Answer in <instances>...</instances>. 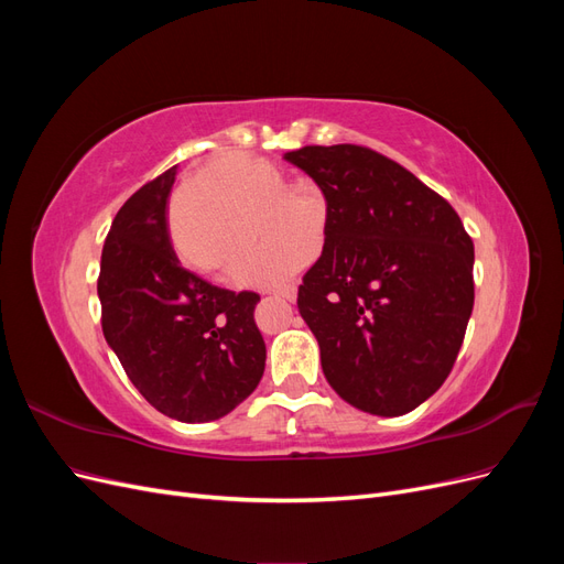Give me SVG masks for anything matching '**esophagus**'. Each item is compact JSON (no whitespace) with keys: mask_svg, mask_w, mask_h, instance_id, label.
Returning a JSON list of instances; mask_svg holds the SVG:
<instances>
[{"mask_svg":"<svg viewBox=\"0 0 564 564\" xmlns=\"http://www.w3.org/2000/svg\"><path fill=\"white\" fill-rule=\"evenodd\" d=\"M272 294L280 296V299H284V301H289V303H294V301H296V286H294V284H289V286L275 289V292H272Z\"/></svg>","mask_w":564,"mask_h":564,"instance_id":"1","label":"esophagus"}]
</instances>
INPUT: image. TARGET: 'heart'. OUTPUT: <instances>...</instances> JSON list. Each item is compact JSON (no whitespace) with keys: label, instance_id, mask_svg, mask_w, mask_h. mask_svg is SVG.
<instances>
[{"label":"heart","instance_id":"1","mask_svg":"<svg viewBox=\"0 0 564 564\" xmlns=\"http://www.w3.org/2000/svg\"><path fill=\"white\" fill-rule=\"evenodd\" d=\"M278 166L242 152L218 158L195 191L172 204V240L185 265L218 278L249 253L256 235L265 251L235 270L245 284H278L311 259L324 232V214L294 197Z\"/></svg>","mask_w":564,"mask_h":564}]
</instances>
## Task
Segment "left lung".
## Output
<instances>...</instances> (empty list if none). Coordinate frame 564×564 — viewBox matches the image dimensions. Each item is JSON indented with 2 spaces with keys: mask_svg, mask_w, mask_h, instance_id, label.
<instances>
[{
  "mask_svg": "<svg viewBox=\"0 0 564 564\" xmlns=\"http://www.w3.org/2000/svg\"><path fill=\"white\" fill-rule=\"evenodd\" d=\"M327 202L324 247L299 286L322 371L348 404L402 416L445 383L475 301L473 240L452 204L381 152L284 155Z\"/></svg>",
  "mask_w": 564,
  "mask_h": 564,
  "instance_id": "1",
  "label": "left lung"
}]
</instances>
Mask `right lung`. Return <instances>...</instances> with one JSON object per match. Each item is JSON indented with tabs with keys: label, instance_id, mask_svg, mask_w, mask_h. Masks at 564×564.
<instances>
[{
	"label": "right lung",
	"instance_id": "obj_1",
	"mask_svg": "<svg viewBox=\"0 0 564 564\" xmlns=\"http://www.w3.org/2000/svg\"><path fill=\"white\" fill-rule=\"evenodd\" d=\"M176 166L117 212L100 253V327L135 390L169 419L214 421L259 386L265 344L259 294L214 286L185 270L166 220Z\"/></svg>",
	"mask_w": 564,
	"mask_h": 564
}]
</instances>
